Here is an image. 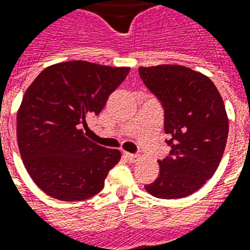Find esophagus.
Segmentation results:
<instances>
[{
	"instance_id": "esophagus-1",
	"label": "esophagus",
	"mask_w": 250,
	"mask_h": 250,
	"mask_svg": "<svg viewBox=\"0 0 250 250\" xmlns=\"http://www.w3.org/2000/svg\"><path fill=\"white\" fill-rule=\"evenodd\" d=\"M125 157L127 160H128V161H131V163H135V161H138V160H139V156L138 155H133V153H128V152H125Z\"/></svg>"
}]
</instances>
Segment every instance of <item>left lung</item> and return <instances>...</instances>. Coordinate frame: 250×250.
<instances>
[{
	"label": "left lung",
	"mask_w": 250,
	"mask_h": 250,
	"mask_svg": "<svg viewBox=\"0 0 250 250\" xmlns=\"http://www.w3.org/2000/svg\"><path fill=\"white\" fill-rule=\"evenodd\" d=\"M143 83L164 107L170 153L160 174L146 185L150 195L178 199L191 195L214 176L226 149L228 118L220 93L205 74L182 65L139 68Z\"/></svg>",
	"instance_id": "1"
}]
</instances>
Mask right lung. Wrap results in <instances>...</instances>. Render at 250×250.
I'll return each instance as SVG.
<instances>
[{
    "label": "right lung",
    "mask_w": 250,
    "mask_h": 250,
    "mask_svg": "<svg viewBox=\"0 0 250 250\" xmlns=\"http://www.w3.org/2000/svg\"><path fill=\"white\" fill-rule=\"evenodd\" d=\"M129 68L74 60L45 68L28 86L17 140L28 174L49 197L83 201L104 188L121 152L95 144L80 127L98 115Z\"/></svg>",
    "instance_id": "1"
}]
</instances>
